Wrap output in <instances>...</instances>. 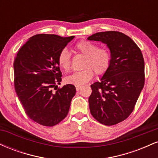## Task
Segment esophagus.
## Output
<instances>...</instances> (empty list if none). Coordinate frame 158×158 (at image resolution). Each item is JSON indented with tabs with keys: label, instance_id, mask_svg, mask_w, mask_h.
<instances>
[{
	"label": "esophagus",
	"instance_id": "obj_1",
	"mask_svg": "<svg viewBox=\"0 0 158 158\" xmlns=\"http://www.w3.org/2000/svg\"><path fill=\"white\" fill-rule=\"evenodd\" d=\"M80 88H81L80 85H76V89H77V91H78V90H80Z\"/></svg>",
	"mask_w": 158,
	"mask_h": 158
}]
</instances>
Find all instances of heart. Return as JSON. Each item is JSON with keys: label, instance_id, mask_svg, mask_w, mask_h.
Returning <instances> with one entry per match:
<instances>
[{"label": "heart", "instance_id": "b5f03b06", "mask_svg": "<svg viewBox=\"0 0 158 158\" xmlns=\"http://www.w3.org/2000/svg\"><path fill=\"white\" fill-rule=\"evenodd\" d=\"M74 50L85 55L82 63L84 69L73 72L65 78L67 82L74 85H81L93 79L94 71L98 75L103 74L108 70L111 59L109 49L106 47H97V44L82 40L74 46ZM58 64L68 71L70 68V56L67 49H63L58 56Z\"/></svg>", "mask_w": 158, "mask_h": 158}]
</instances>
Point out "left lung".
Segmentation results:
<instances>
[{
	"mask_svg": "<svg viewBox=\"0 0 158 158\" xmlns=\"http://www.w3.org/2000/svg\"><path fill=\"white\" fill-rule=\"evenodd\" d=\"M88 39L107 44L111 55L100 81L90 85L88 102L90 113L98 122L113 126L131 114L144 86L142 52L131 38L120 32H97Z\"/></svg>",
	"mask_w": 158,
	"mask_h": 158,
	"instance_id": "left-lung-1",
	"label": "left lung"
}]
</instances>
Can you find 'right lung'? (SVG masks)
Segmentation results:
<instances>
[{"label": "right lung", "instance_id": "add662e5", "mask_svg": "<svg viewBox=\"0 0 158 158\" xmlns=\"http://www.w3.org/2000/svg\"><path fill=\"white\" fill-rule=\"evenodd\" d=\"M73 38L38 34L30 38L15 58L16 94L28 117L42 126H53L63 120L76 94L71 84L52 91L62 76L58 56Z\"/></svg>", "mask_w": 158, "mask_h": 158}]
</instances>
